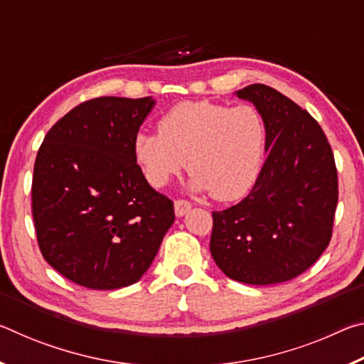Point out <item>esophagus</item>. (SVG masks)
I'll return each instance as SVG.
<instances>
[{
  "instance_id": "1",
  "label": "esophagus",
  "mask_w": 364,
  "mask_h": 364,
  "mask_svg": "<svg viewBox=\"0 0 364 364\" xmlns=\"http://www.w3.org/2000/svg\"><path fill=\"white\" fill-rule=\"evenodd\" d=\"M191 207H193V204H191L189 200H184V199H176L175 200V213L176 217H183V215H186Z\"/></svg>"
}]
</instances>
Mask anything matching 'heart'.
<instances>
[{
  "label": "heart",
  "mask_w": 364,
  "mask_h": 364,
  "mask_svg": "<svg viewBox=\"0 0 364 364\" xmlns=\"http://www.w3.org/2000/svg\"><path fill=\"white\" fill-rule=\"evenodd\" d=\"M159 133H139L133 154L147 183L162 188L186 167L191 186L210 191L217 200H234L254 186L262 168L264 120L249 104L230 107L186 101L167 110Z\"/></svg>",
  "instance_id": "b5f03b06"
}]
</instances>
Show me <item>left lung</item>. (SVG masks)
Returning <instances> with one entry per match:
<instances>
[{"instance_id":"8db88e82","label":"left lung","mask_w":364,"mask_h":364,"mask_svg":"<svg viewBox=\"0 0 364 364\" xmlns=\"http://www.w3.org/2000/svg\"><path fill=\"white\" fill-rule=\"evenodd\" d=\"M236 95L262 114L268 157L249 196L212 213L210 254L228 278L278 284L310 268L331 242L334 154L319 123L279 91L255 83Z\"/></svg>"}]
</instances>
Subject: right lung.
<instances>
[{
	"label": "right lung",
	"instance_id": "1",
	"mask_svg": "<svg viewBox=\"0 0 364 364\" xmlns=\"http://www.w3.org/2000/svg\"><path fill=\"white\" fill-rule=\"evenodd\" d=\"M151 97L102 96L54 123L36 154L32 215L41 255L78 286L134 284L175 221L138 167L133 141Z\"/></svg>",
	"mask_w": 364,
	"mask_h": 364
}]
</instances>
